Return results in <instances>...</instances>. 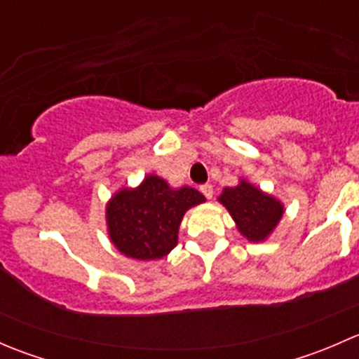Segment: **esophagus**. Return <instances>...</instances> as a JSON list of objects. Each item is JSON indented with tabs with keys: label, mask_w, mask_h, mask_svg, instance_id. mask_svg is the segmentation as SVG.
I'll return each mask as SVG.
<instances>
[{
	"label": "esophagus",
	"mask_w": 359,
	"mask_h": 359,
	"mask_svg": "<svg viewBox=\"0 0 359 359\" xmlns=\"http://www.w3.org/2000/svg\"><path fill=\"white\" fill-rule=\"evenodd\" d=\"M200 191L203 193V196L208 198V200H212V196H213V187L210 186V184H205V186H201Z\"/></svg>",
	"instance_id": "34e87169"
}]
</instances>
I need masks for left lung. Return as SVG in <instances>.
I'll use <instances>...</instances> for the list:
<instances>
[{"instance_id": "1", "label": "left lung", "mask_w": 359, "mask_h": 359, "mask_svg": "<svg viewBox=\"0 0 359 359\" xmlns=\"http://www.w3.org/2000/svg\"><path fill=\"white\" fill-rule=\"evenodd\" d=\"M217 201L229 212L238 233L250 243H264L271 238L285 213L283 201L245 177L234 187H224Z\"/></svg>"}]
</instances>
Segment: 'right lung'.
<instances>
[{"mask_svg":"<svg viewBox=\"0 0 359 359\" xmlns=\"http://www.w3.org/2000/svg\"><path fill=\"white\" fill-rule=\"evenodd\" d=\"M205 201L194 187H172L163 177L147 173L139 186L119 187L106 203L107 236L128 259H163L177 247L187 210Z\"/></svg>","mask_w":359,"mask_h":359,"instance_id":"add662e5","label":"right lung"}]
</instances>
